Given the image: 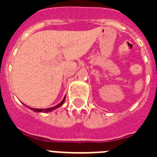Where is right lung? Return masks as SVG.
I'll use <instances>...</instances> for the list:
<instances>
[{
  "label": "right lung",
  "instance_id": "1",
  "mask_svg": "<svg viewBox=\"0 0 157 157\" xmlns=\"http://www.w3.org/2000/svg\"><path fill=\"white\" fill-rule=\"evenodd\" d=\"M64 101H65V97H64V98H63V101H62L61 103H59V104H58V105H57V106H54V107H50V108H45V109H36V108H33V107H29V108H31V110H33V111H34V112H50V111H52V110H54V109H55V108H57V107H60V106H61V105L64 103Z\"/></svg>",
  "mask_w": 157,
  "mask_h": 157
}]
</instances>
